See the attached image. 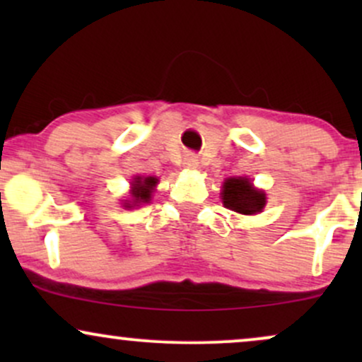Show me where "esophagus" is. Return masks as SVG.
Listing matches in <instances>:
<instances>
[{
  "mask_svg": "<svg viewBox=\"0 0 362 362\" xmlns=\"http://www.w3.org/2000/svg\"><path fill=\"white\" fill-rule=\"evenodd\" d=\"M184 167L185 168H197V158H195V155H192V153H189V155L185 156Z\"/></svg>",
  "mask_w": 362,
  "mask_h": 362,
  "instance_id": "34e87169",
  "label": "esophagus"
}]
</instances>
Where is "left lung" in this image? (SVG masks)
Wrapping results in <instances>:
<instances>
[{"label": "left lung", "instance_id": "left-lung-1", "mask_svg": "<svg viewBox=\"0 0 362 362\" xmlns=\"http://www.w3.org/2000/svg\"><path fill=\"white\" fill-rule=\"evenodd\" d=\"M223 204L240 214H257L264 209L265 194L253 189L248 178H228L223 185Z\"/></svg>", "mask_w": 362, "mask_h": 362}]
</instances>
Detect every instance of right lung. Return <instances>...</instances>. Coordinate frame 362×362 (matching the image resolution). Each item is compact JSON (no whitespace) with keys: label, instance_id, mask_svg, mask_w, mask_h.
<instances>
[{"label":"right lung","instance_id":"obj_1","mask_svg":"<svg viewBox=\"0 0 362 362\" xmlns=\"http://www.w3.org/2000/svg\"><path fill=\"white\" fill-rule=\"evenodd\" d=\"M158 184V180L155 177H148V178H141L138 177L134 180V189H132V197H134L136 204L139 202H149L151 201V192H153V187ZM134 204V206H136ZM126 207H132V204H126Z\"/></svg>","mask_w":362,"mask_h":362}]
</instances>
